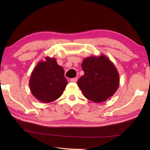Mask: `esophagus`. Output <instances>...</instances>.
<instances>
[{
    "mask_svg": "<svg viewBox=\"0 0 150 150\" xmlns=\"http://www.w3.org/2000/svg\"><path fill=\"white\" fill-rule=\"evenodd\" d=\"M77 81H78L77 78H73V79H71L70 80V81L72 82V83H76Z\"/></svg>",
    "mask_w": 150,
    "mask_h": 150,
    "instance_id": "1",
    "label": "esophagus"
}]
</instances>
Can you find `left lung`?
I'll return each mask as SVG.
<instances>
[{
    "instance_id": "obj_1",
    "label": "left lung",
    "mask_w": 150,
    "mask_h": 150,
    "mask_svg": "<svg viewBox=\"0 0 150 150\" xmlns=\"http://www.w3.org/2000/svg\"><path fill=\"white\" fill-rule=\"evenodd\" d=\"M81 67L85 74L77 84L87 99L100 103L114 95L120 85V75L106 55L87 57Z\"/></svg>"
}]
</instances>
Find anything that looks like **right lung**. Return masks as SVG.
<instances>
[{
  "instance_id": "add662e5",
  "label": "right lung",
  "mask_w": 150,
  "mask_h": 150,
  "mask_svg": "<svg viewBox=\"0 0 150 150\" xmlns=\"http://www.w3.org/2000/svg\"><path fill=\"white\" fill-rule=\"evenodd\" d=\"M68 82L64 76V69L57 64L55 58L45 57L38 63L29 79L33 96L39 101L49 103L62 95Z\"/></svg>"
}]
</instances>
